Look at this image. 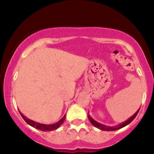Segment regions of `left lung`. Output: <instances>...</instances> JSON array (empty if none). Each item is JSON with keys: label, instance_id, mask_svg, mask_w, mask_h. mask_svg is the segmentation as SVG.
Wrapping results in <instances>:
<instances>
[{"label": "left lung", "instance_id": "obj_1", "mask_svg": "<svg viewBox=\"0 0 154 154\" xmlns=\"http://www.w3.org/2000/svg\"><path fill=\"white\" fill-rule=\"evenodd\" d=\"M139 110L140 109L137 110L135 114L132 115L131 117L129 118L128 119H127L126 121L122 123H120L119 125H116V126H114V127H109V126H106V125H104L103 124H100L99 122H96L95 120H94L93 119V118L91 117V116L88 114V119H89L90 122L92 123V125H93V126H95V128L100 129V130H103V131H114V130H119V129L124 128V127L127 126V125H129L130 122H132V120H133L136 117V116L137 115V114H138L139 112Z\"/></svg>", "mask_w": 154, "mask_h": 154}]
</instances>
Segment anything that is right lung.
Instances as JSON below:
<instances>
[{"mask_svg": "<svg viewBox=\"0 0 154 154\" xmlns=\"http://www.w3.org/2000/svg\"><path fill=\"white\" fill-rule=\"evenodd\" d=\"M19 113H20L21 116H22V118L24 119V121H25L28 125H29L30 126L33 127V128L38 129V130H42V131H45V132L52 131V130H56V129L59 128V127L62 125L63 123V121L65 120V115H64L62 119H61L59 122H56L55 124H51V125H45V124H41V123L37 122L32 121V120L28 119V118L26 117L25 116L23 115L20 111H19Z\"/></svg>", "mask_w": 154, "mask_h": 154, "instance_id": "obj_1", "label": "right lung"}]
</instances>
